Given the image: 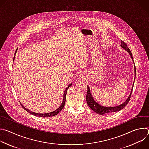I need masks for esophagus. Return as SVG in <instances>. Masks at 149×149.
I'll use <instances>...</instances> for the list:
<instances>
[{"instance_id":"esophagus-1","label":"esophagus","mask_w":149,"mask_h":149,"mask_svg":"<svg viewBox=\"0 0 149 149\" xmlns=\"http://www.w3.org/2000/svg\"><path fill=\"white\" fill-rule=\"evenodd\" d=\"M79 77H80L81 78H83V77H84V75H83V74H80Z\"/></svg>"}]
</instances>
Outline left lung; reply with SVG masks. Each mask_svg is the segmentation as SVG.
I'll return each mask as SVG.
<instances>
[{"label": "left lung", "mask_w": 149, "mask_h": 149, "mask_svg": "<svg viewBox=\"0 0 149 149\" xmlns=\"http://www.w3.org/2000/svg\"><path fill=\"white\" fill-rule=\"evenodd\" d=\"M120 46L124 49L125 50H126L127 52H128L134 62V60L133 58V56H132V54L129 49V48L127 47V45H126V44L124 42H123V40H121V43ZM134 72H135V76H136V67L134 65ZM135 79V78H134ZM134 85V84H133ZM133 87L130 93V94L129 95L128 98L126 100V101L125 102H124L123 104H121L120 105H117L116 106V107H104V106H102L101 105H100L99 104H98L96 101H95V100H94L91 93L90 92V88L88 86V88H87V95H86V100H87V102L88 104V105L90 107V108L93 110L94 112H95L96 113L98 114H108V113H114V112H117L118 111L121 110H122L123 109H124L125 106L127 105V104H128L129 101H130V97H131V95L132 93V91H133Z\"/></svg>", "instance_id": "8db88e82"}]
</instances>
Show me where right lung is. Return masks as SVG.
I'll use <instances>...</instances> for the list:
<instances>
[{
  "label": "right lung",
  "instance_id": "add662e5",
  "mask_svg": "<svg viewBox=\"0 0 149 149\" xmlns=\"http://www.w3.org/2000/svg\"><path fill=\"white\" fill-rule=\"evenodd\" d=\"M17 50V49H16V52H15V55L16 54ZM14 59H15V56H14V58H13V61H14ZM72 84L71 83V84L69 85V86L67 87V88L65 89V91H64V93H63V101H62V102L61 105L59 106V107L56 110H55V111H52V112L48 113H43V114H40V113H34V112H33V111H30V110L26 109L24 107V106L22 104H21L20 102V104L21 105H22V107L27 112L29 113L30 114H32V115H33V116H35L40 117H48L55 116L57 115V114L61 111V110L63 108V107H64V105H65V101H66V95H67V93L68 88L70 87H71V86H72Z\"/></svg>",
  "mask_w": 149,
  "mask_h": 149
}]
</instances>
